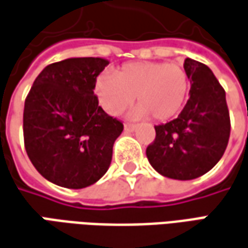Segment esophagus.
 <instances>
[{
    "label": "esophagus",
    "instance_id": "esophagus-1",
    "mask_svg": "<svg viewBox=\"0 0 248 248\" xmlns=\"http://www.w3.org/2000/svg\"><path fill=\"white\" fill-rule=\"evenodd\" d=\"M137 129V126L133 124H124V130L126 131H134Z\"/></svg>",
    "mask_w": 248,
    "mask_h": 248
}]
</instances>
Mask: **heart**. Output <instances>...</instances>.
Masks as SVG:
<instances>
[{
  "instance_id": "heart-1",
  "label": "heart",
  "mask_w": 248,
  "mask_h": 248,
  "mask_svg": "<svg viewBox=\"0 0 248 248\" xmlns=\"http://www.w3.org/2000/svg\"><path fill=\"white\" fill-rule=\"evenodd\" d=\"M188 91L190 78L181 65L153 61L124 63L112 75L104 72L93 87L99 106L108 115L121 114L134 96L137 106L129 117L146 119L151 115L159 122L181 112Z\"/></svg>"
}]
</instances>
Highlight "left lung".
Here are the masks:
<instances>
[{
  "label": "left lung",
  "instance_id": "left-lung-1",
  "mask_svg": "<svg viewBox=\"0 0 248 248\" xmlns=\"http://www.w3.org/2000/svg\"><path fill=\"white\" fill-rule=\"evenodd\" d=\"M190 97L176 119L155 126L156 138L146 148L151 166L163 176L191 181L210 171L223 157L231 133L225 91L213 72L186 58Z\"/></svg>",
  "mask_w": 248,
  "mask_h": 248
}]
</instances>
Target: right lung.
<instances>
[{
  "label": "right lung",
  "mask_w": 248,
  "mask_h": 248,
  "mask_svg": "<svg viewBox=\"0 0 248 248\" xmlns=\"http://www.w3.org/2000/svg\"><path fill=\"white\" fill-rule=\"evenodd\" d=\"M104 58H67L46 66L25 99L27 155L57 186L84 188L107 172L124 124L106 114L93 93Z\"/></svg>",
  "instance_id": "obj_1"
}]
</instances>
